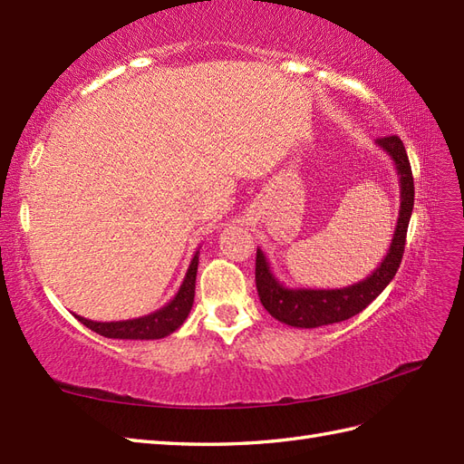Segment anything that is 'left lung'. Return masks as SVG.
<instances>
[{
  "mask_svg": "<svg viewBox=\"0 0 464 464\" xmlns=\"http://www.w3.org/2000/svg\"><path fill=\"white\" fill-rule=\"evenodd\" d=\"M377 145L395 161L401 185V209L395 233H392L391 247L384 255L381 265L367 279H362L349 287L341 289H291L285 287L275 277L265 253L257 249L255 261V283L263 307L269 311L271 317L299 329H314L323 324L347 321L371 304L384 287L395 277L399 265L405 253L407 229L415 205V183H412L411 163L405 151V145L397 135L381 137Z\"/></svg>",
  "mask_w": 464,
  "mask_h": 464,
  "instance_id": "left-lung-1",
  "label": "left lung"
}]
</instances>
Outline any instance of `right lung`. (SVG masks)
I'll use <instances>...</instances> for the list:
<instances>
[{
  "label": "right lung",
  "mask_w": 464,
  "mask_h": 464,
  "mask_svg": "<svg viewBox=\"0 0 464 464\" xmlns=\"http://www.w3.org/2000/svg\"><path fill=\"white\" fill-rule=\"evenodd\" d=\"M197 265H199V251L193 255L189 263V269L185 273V279L181 283L179 291L175 297L151 314L127 321H111V323H100L83 319L80 314H75L77 321L83 323L87 329L103 334L107 339H135V341H153L163 339L167 334H171L185 323L187 314H189L195 299V277H197Z\"/></svg>",
  "instance_id": "obj_1"
}]
</instances>
